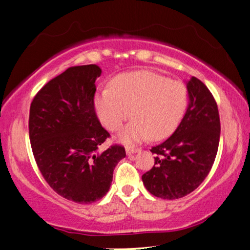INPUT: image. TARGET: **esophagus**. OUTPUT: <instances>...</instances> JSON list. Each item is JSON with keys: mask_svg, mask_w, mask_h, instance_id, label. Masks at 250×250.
Here are the masks:
<instances>
[{"mask_svg": "<svg viewBox=\"0 0 250 250\" xmlns=\"http://www.w3.org/2000/svg\"><path fill=\"white\" fill-rule=\"evenodd\" d=\"M139 152L137 149H134V147H126V154L127 155H132V154H135Z\"/></svg>", "mask_w": 250, "mask_h": 250, "instance_id": "34e87169", "label": "esophagus"}]
</instances>
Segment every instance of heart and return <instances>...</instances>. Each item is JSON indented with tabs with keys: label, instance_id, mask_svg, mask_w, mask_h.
Here are the masks:
<instances>
[{
	"label": "heart",
	"instance_id": "heart-1",
	"mask_svg": "<svg viewBox=\"0 0 250 250\" xmlns=\"http://www.w3.org/2000/svg\"><path fill=\"white\" fill-rule=\"evenodd\" d=\"M99 121L109 131H118L131 116L133 121L117 135L119 142L133 146L152 137L164 140L182 123L188 106V89L151 71L117 75L110 88L93 99Z\"/></svg>",
	"mask_w": 250,
	"mask_h": 250
}]
</instances>
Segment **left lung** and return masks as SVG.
I'll return each mask as SVG.
<instances>
[{"instance_id":"obj_1","label":"left lung","mask_w":250,"mask_h":250,"mask_svg":"<svg viewBox=\"0 0 250 250\" xmlns=\"http://www.w3.org/2000/svg\"><path fill=\"white\" fill-rule=\"evenodd\" d=\"M188 107L182 123L164 143L153 146L154 166L142 182L154 196L176 200L203 183L214 164L220 142V117L212 93L203 82L186 81Z\"/></svg>"}]
</instances>
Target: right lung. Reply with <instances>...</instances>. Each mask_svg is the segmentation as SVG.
Returning <instances> with one entry per match:
<instances>
[{
	"label": "right lung",
	"instance_id": "right-lung-1",
	"mask_svg": "<svg viewBox=\"0 0 250 250\" xmlns=\"http://www.w3.org/2000/svg\"><path fill=\"white\" fill-rule=\"evenodd\" d=\"M96 64L73 66L39 90L30 106L29 137L42 177L57 194L75 203L99 201L109 190L125 149L99 146L109 137L93 104Z\"/></svg>",
	"mask_w": 250,
	"mask_h": 250
}]
</instances>
